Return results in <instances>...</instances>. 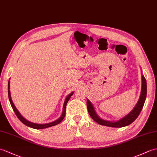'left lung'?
<instances>
[{"label": "left lung", "mask_w": 157, "mask_h": 157, "mask_svg": "<svg viewBox=\"0 0 157 157\" xmlns=\"http://www.w3.org/2000/svg\"><path fill=\"white\" fill-rule=\"evenodd\" d=\"M147 81H146L144 75H142V88L139 100H138L135 107L133 108V110L126 116H125L124 117L122 118L120 120H118V121L110 122L100 118L96 114L94 105L90 102V101L88 99L87 100V110H88L91 118L100 125L114 127V128H121V127L128 126L131 123H132L137 118L138 115L140 114L142 109L143 108L146 98H147Z\"/></svg>", "instance_id": "obj_1"}]
</instances>
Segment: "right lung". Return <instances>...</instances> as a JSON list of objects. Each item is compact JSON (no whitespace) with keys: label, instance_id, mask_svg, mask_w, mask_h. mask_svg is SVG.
<instances>
[{"label":"right lung","instance_id":"1","mask_svg":"<svg viewBox=\"0 0 157 157\" xmlns=\"http://www.w3.org/2000/svg\"><path fill=\"white\" fill-rule=\"evenodd\" d=\"M73 94L74 92H71V94H69V95L66 97L64 101V104H63V112H62V114L60 116V117L58 118L57 120H56V121H53L52 122H50V123H47V124H35V123H33L31 122H29L28 120H27L25 118H23L22 115L20 114V112L18 111L17 109L16 108L15 105L13 104V100L11 99V96H10V81H9L8 83V94H9V101H10V105H11V106L13 109V110L15 113V114L17 115V118L20 120V121L23 123L25 125H26L29 127H31V128H35V129H43V128H48V127H51V126H56L58 124L60 123L63 119L64 118L65 116V108H66V105L67 103L68 102V101L70 100L71 96L73 95Z\"/></svg>","mask_w":157,"mask_h":157}]
</instances>
